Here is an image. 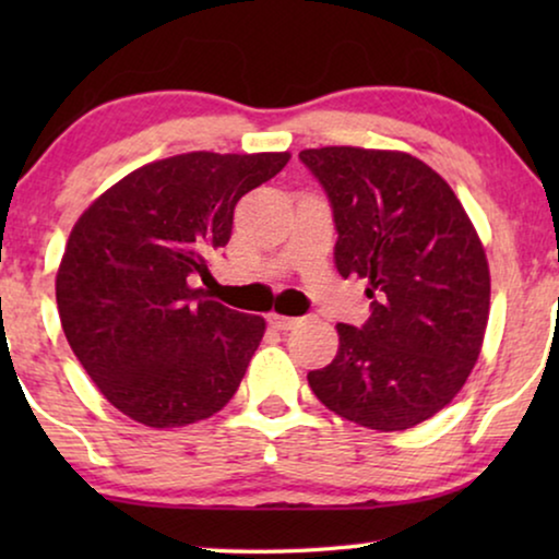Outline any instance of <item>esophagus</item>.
<instances>
[{
    "mask_svg": "<svg viewBox=\"0 0 559 559\" xmlns=\"http://www.w3.org/2000/svg\"><path fill=\"white\" fill-rule=\"evenodd\" d=\"M270 325L277 328V331H293V328L300 323V318H287V316H277V312H272L270 318Z\"/></svg>",
    "mask_w": 559,
    "mask_h": 559,
    "instance_id": "esophagus-1",
    "label": "esophagus"
}]
</instances>
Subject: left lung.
Wrapping results in <instances>:
<instances>
[{
  "mask_svg": "<svg viewBox=\"0 0 559 559\" xmlns=\"http://www.w3.org/2000/svg\"><path fill=\"white\" fill-rule=\"evenodd\" d=\"M333 209L341 277L369 280L371 316L338 323V354L312 394L369 430H409L453 402L478 361L491 277L453 190L407 152L302 150Z\"/></svg>",
  "mask_w": 559,
  "mask_h": 559,
  "instance_id": "1",
  "label": "left lung"
}]
</instances>
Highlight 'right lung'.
Masks as SVG:
<instances>
[{"instance_id":"obj_1","label":"right lung","mask_w":559,"mask_h":559,"mask_svg":"<svg viewBox=\"0 0 559 559\" xmlns=\"http://www.w3.org/2000/svg\"><path fill=\"white\" fill-rule=\"evenodd\" d=\"M287 152H188L129 173L83 211L56 277L60 323L106 400L147 427L224 409L264 335V318L193 287L231 239L241 195Z\"/></svg>"}]
</instances>
